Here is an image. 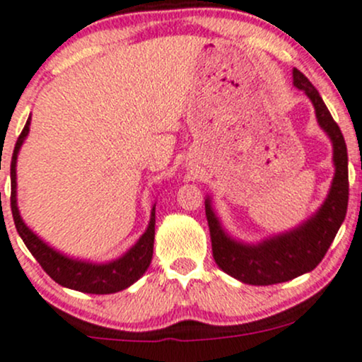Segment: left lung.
Here are the masks:
<instances>
[{"mask_svg":"<svg viewBox=\"0 0 362 362\" xmlns=\"http://www.w3.org/2000/svg\"><path fill=\"white\" fill-rule=\"evenodd\" d=\"M293 86L304 90L315 106L316 120L332 141L333 175L327 199L315 214L288 232L276 233L256 244L233 239L221 225L213 209L211 197H206V218L211 233L213 257L226 275L249 285H273L288 281L313 272L323 259L345 220L349 202L347 146L339 125L332 118L327 105L315 86L299 70H292Z\"/></svg>","mask_w":362,"mask_h":362,"instance_id":"1","label":"left lung"}]
</instances>
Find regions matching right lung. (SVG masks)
<instances>
[{"label": "right lung", "instance_id": "right-lung-1", "mask_svg": "<svg viewBox=\"0 0 362 362\" xmlns=\"http://www.w3.org/2000/svg\"><path fill=\"white\" fill-rule=\"evenodd\" d=\"M30 117L20 134L17 144H15L13 156H11V214H13L15 226L18 235L22 237L23 244L27 245L30 254L42 266V269L53 278L62 287L71 288V291L86 293H115L130 285L146 273L153 259L154 245V223H156V204L151 209L149 225L146 232L139 237V240L125 254L108 263H90L86 259H75L66 254L57 251L46 244L37 233H34L25 221L22 220L17 206V158L22 148L23 141L29 136Z\"/></svg>", "mask_w": 362, "mask_h": 362}]
</instances>
